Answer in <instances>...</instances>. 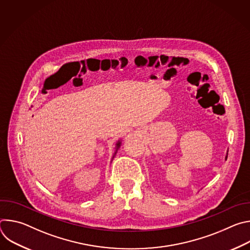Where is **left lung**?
Instances as JSON below:
<instances>
[{
    "label": "left lung",
    "instance_id": "obj_1",
    "mask_svg": "<svg viewBox=\"0 0 250 250\" xmlns=\"http://www.w3.org/2000/svg\"><path fill=\"white\" fill-rule=\"evenodd\" d=\"M227 158H228V152H227V155H226V160H227Z\"/></svg>",
    "mask_w": 250,
    "mask_h": 250
}]
</instances>
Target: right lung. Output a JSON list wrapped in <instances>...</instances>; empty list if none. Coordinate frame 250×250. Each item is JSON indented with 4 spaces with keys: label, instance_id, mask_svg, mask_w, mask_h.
I'll use <instances>...</instances> for the list:
<instances>
[{
    "label": "right lung",
    "instance_id": "add662e5",
    "mask_svg": "<svg viewBox=\"0 0 250 250\" xmlns=\"http://www.w3.org/2000/svg\"><path fill=\"white\" fill-rule=\"evenodd\" d=\"M121 146H122V140L120 139V140H118L117 141V144H116V147H115V153H114V155H113V158H112V161H113V159H114V157L116 156V154H117V152H118V150H119V148L121 147Z\"/></svg>",
    "mask_w": 250,
    "mask_h": 250
}]
</instances>
